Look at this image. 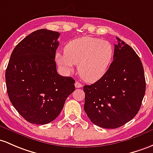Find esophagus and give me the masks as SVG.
Listing matches in <instances>:
<instances>
[{
  "mask_svg": "<svg viewBox=\"0 0 153 153\" xmlns=\"http://www.w3.org/2000/svg\"><path fill=\"white\" fill-rule=\"evenodd\" d=\"M82 87V85L81 83H79V82H75V88H80Z\"/></svg>",
  "mask_w": 153,
  "mask_h": 153,
  "instance_id": "1",
  "label": "esophagus"
}]
</instances>
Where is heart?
<instances>
[{
    "mask_svg": "<svg viewBox=\"0 0 153 153\" xmlns=\"http://www.w3.org/2000/svg\"><path fill=\"white\" fill-rule=\"evenodd\" d=\"M114 55L112 45L106 41L83 36L68 42L64 53L57 52L56 61L65 71L74 69L78 64V73L83 80L95 82L107 71Z\"/></svg>",
    "mask_w": 153,
    "mask_h": 153,
    "instance_id": "obj_1",
    "label": "heart"
}]
</instances>
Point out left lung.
<instances>
[{
    "instance_id": "left-lung-1",
    "label": "left lung",
    "mask_w": 153,
    "mask_h": 153,
    "mask_svg": "<svg viewBox=\"0 0 153 153\" xmlns=\"http://www.w3.org/2000/svg\"><path fill=\"white\" fill-rule=\"evenodd\" d=\"M116 39L109 69L83 88L85 111L92 123L104 128H117L131 120L139 111L146 90L140 58L128 44Z\"/></svg>"
}]
</instances>
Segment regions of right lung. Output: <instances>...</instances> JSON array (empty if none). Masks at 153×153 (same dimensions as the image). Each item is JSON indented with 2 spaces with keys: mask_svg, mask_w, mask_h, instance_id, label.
<instances>
[{
  "mask_svg": "<svg viewBox=\"0 0 153 153\" xmlns=\"http://www.w3.org/2000/svg\"><path fill=\"white\" fill-rule=\"evenodd\" d=\"M60 33L40 29L15 47L6 70L10 101L25 120L36 125L53 121L75 90L71 77L57 74L55 61Z\"/></svg>",
  "mask_w": 153,
  "mask_h": 153,
  "instance_id": "obj_1",
  "label": "right lung"
}]
</instances>
